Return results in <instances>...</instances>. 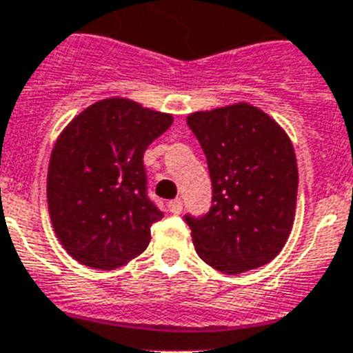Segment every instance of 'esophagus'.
I'll list each match as a JSON object with an SVG mask.
<instances>
[{
    "label": "esophagus",
    "mask_w": 353,
    "mask_h": 353,
    "mask_svg": "<svg viewBox=\"0 0 353 353\" xmlns=\"http://www.w3.org/2000/svg\"><path fill=\"white\" fill-rule=\"evenodd\" d=\"M168 210H170L174 215H177V213L183 212V201L181 199H174L168 203Z\"/></svg>",
    "instance_id": "obj_1"
}]
</instances>
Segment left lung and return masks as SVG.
I'll return each instance as SVG.
<instances>
[{"label":"left lung","mask_w":353,"mask_h":353,"mask_svg":"<svg viewBox=\"0 0 353 353\" xmlns=\"http://www.w3.org/2000/svg\"><path fill=\"white\" fill-rule=\"evenodd\" d=\"M186 123L199 140L212 177V208L186 215L195 251L226 274L262 268L291 235L298 165L291 138L262 109L239 102L197 111Z\"/></svg>","instance_id":"8db88e82"}]
</instances>
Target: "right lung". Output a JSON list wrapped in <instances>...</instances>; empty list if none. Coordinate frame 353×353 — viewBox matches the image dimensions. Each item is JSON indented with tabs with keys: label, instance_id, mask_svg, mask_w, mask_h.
<instances>
[{
	"label": "right lung",
	"instance_id": "1",
	"mask_svg": "<svg viewBox=\"0 0 353 353\" xmlns=\"http://www.w3.org/2000/svg\"><path fill=\"white\" fill-rule=\"evenodd\" d=\"M172 114L111 97L64 127L48 165L50 219L62 248L93 269H117L141 254L163 217L147 197L143 152Z\"/></svg>",
	"mask_w": 353,
	"mask_h": 353
}]
</instances>
